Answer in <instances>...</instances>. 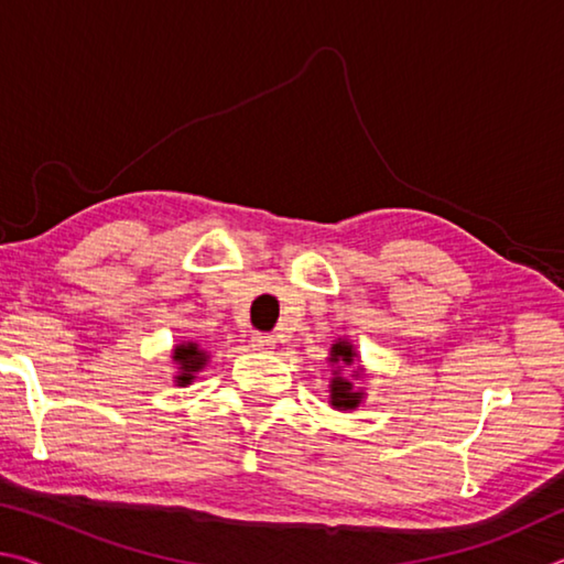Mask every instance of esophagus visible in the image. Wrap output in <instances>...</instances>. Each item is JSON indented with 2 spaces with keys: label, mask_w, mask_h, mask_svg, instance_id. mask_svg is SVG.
<instances>
[{
  "label": "esophagus",
  "mask_w": 564,
  "mask_h": 564,
  "mask_svg": "<svg viewBox=\"0 0 564 564\" xmlns=\"http://www.w3.org/2000/svg\"><path fill=\"white\" fill-rule=\"evenodd\" d=\"M251 348L269 352V350L275 348V338L271 336V333H253V336H251Z\"/></svg>",
  "instance_id": "esophagus-1"
}]
</instances>
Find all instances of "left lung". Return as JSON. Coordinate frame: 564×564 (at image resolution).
Returning <instances> with one entry per match:
<instances>
[{"mask_svg": "<svg viewBox=\"0 0 564 564\" xmlns=\"http://www.w3.org/2000/svg\"><path fill=\"white\" fill-rule=\"evenodd\" d=\"M352 360H356V348H352L348 340L338 338L333 343L328 362L330 366H336V370H333V378H330V405L338 410H356L362 400V390H356L350 378L340 376V370L352 366ZM352 376L358 380L362 376V370L356 368L352 370Z\"/></svg>", "mask_w": 564, "mask_h": 564, "instance_id": "8db88e82", "label": "left lung"}]
</instances>
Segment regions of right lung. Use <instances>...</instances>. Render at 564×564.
<instances>
[{
  "label": "right lung",
  "instance_id": "1",
  "mask_svg": "<svg viewBox=\"0 0 564 564\" xmlns=\"http://www.w3.org/2000/svg\"><path fill=\"white\" fill-rule=\"evenodd\" d=\"M174 362L178 366V376H176V383L178 386H188L191 380L196 378L198 370L206 366L208 360V352L198 346L194 340H186V343H178L174 348Z\"/></svg>",
  "mask_w": 564,
  "mask_h": 564
}]
</instances>
